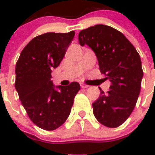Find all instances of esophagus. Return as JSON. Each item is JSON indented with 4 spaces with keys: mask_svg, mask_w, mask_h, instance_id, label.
<instances>
[{
    "mask_svg": "<svg viewBox=\"0 0 155 155\" xmlns=\"http://www.w3.org/2000/svg\"><path fill=\"white\" fill-rule=\"evenodd\" d=\"M80 87H82V88H87V87H88V85L85 84L84 83H80Z\"/></svg>",
    "mask_w": 155,
    "mask_h": 155,
    "instance_id": "esophagus-1",
    "label": "esophagus"
}]
</instances>
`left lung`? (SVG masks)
Returning a JSON list of instances; mask_svg holds the SVG:
<instances>
[{
  "label": "left lung",
  "mask_w": 155,
  "mask_h": 155,
  "mask_svg": "<svg viewBox=\"0 0 155 155\" xmlns=\"http://www.w3.org/2000/svg\"><path fill=\"white\" fill-rule=\"evenodd\" d=\"M80 46L95 52L100 71L109 80L110 90L92 104L93 113L104 126L116 128L127 120L139 96L143 71L139 54L122 33L105 25H96L79 33Z\"/></svg>",
  "instance_id": "8db88e82"
}]
</instances>
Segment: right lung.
<instances>
[{
  "label": "right lung",
  "mask_w": 155,
  "mask_h": 155,
  "mask_svg": "<svg viewBox=\"0 0 155 155\" xmlns=\"http://www.w3.org/2000/svg\"><path fill=\"white\" fill-rule=\"evenodd\" d=\"M75 32L46 33L34 38L16 64L15 88L28 117L39 128L54 130L70 115L80 84L54 88L51 71L60 64Z\"/></svg>",
  "instance_id": "obj_1"
}]
</instances>
